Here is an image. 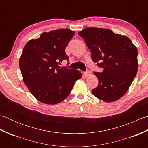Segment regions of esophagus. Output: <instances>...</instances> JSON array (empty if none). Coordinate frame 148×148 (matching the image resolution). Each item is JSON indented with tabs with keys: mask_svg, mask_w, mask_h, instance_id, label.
Listing matches in <instances>:
<instances>
[{
	"mask_svg": "<svg viewBox=\"0 0 148 148\" xmlns=\"http://www.w3.org/2000/svg\"><path fill=\"white\" fill-rule=\"evenodd\" d=\"M90 75H91V72L89 71H88L84 72V73H83V76H84V77L90 76Z\"/></svg>",
	"mask_w": 148,
	"mask_h": 148,
	"instance_id": "esophagus-1",
	"label": "esophagus"
}]
</instances>
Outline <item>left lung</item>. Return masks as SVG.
<instances>
[{"label":"left lung","instance_id":"1","mask_svg":"<svg viewBox=\"0 0 148 148\" xmlns=\"http://www.w3.org/2000/svg\"><path fill=\"white\" fill-rule=\"evenodd\" d=\"M92 53L93 61L103 69L94 72L99 84L93 95L106 102L119 99L129 89L138 70L137 49L128 37L112 30L86 28L78 32Z\"/></svg>","mask_w":148,"mask_h":148}]
</instances>
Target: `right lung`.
Listing matches in <instances>:
<instances>
[{"instance_id":"add662e5","label":"right lung","mask_w":148,"mask_h":148,"mask_svg":"<svg viewBox=\"0 0 148 148\" xmlns=\"http://www.w3.org/2000/svg\"><path fill=\"white\" fill-rule=\"evenodd\" d=\"M74 34L67 29L51 30L25 45L19 65L25 84L39 102L49 105L61 102L82 77L79 71L58 66L68 60L65 49Z\"/></svg>"}]
</instances>
